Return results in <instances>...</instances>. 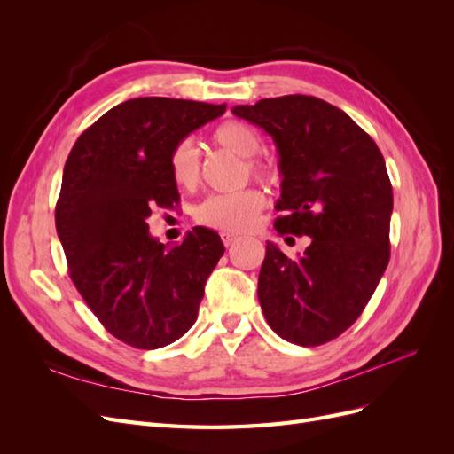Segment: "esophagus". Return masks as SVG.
Returning <instances> with one entry per match:
<instances>
[{"mask_svg":"<svg viewBox=\"0 0 454 454\" xmlns=\"http://www.w3.org/2000/svg\"><path fill=\"white\" fill-rule=\"evenodd\" d=\"M222 240H223L225 246H232L239 240V237L232 235V232H222Z\"/></svg>","mask_w":454,"mask_h":454,"instance_id":"34e87169","label":"esophagus"}]
</instances>
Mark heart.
Listing matches in <instances>:
<instances>
[{"label":"heart","instance_id":"b5f03b06","mask_svg":"<svg viewBox=\"0 0 454 454\" xmlns=\"http://www.w3.org/2000/svg\"><path fill=\"white\" fill-rule=\"evenodd\" d=\"M212 140L223 149H229L240 159H246V168L261 182L277 180V170L265 160L254 159L261 149L259 134L242 121H227L219 125ZM170 176L177 187L193 189L200 180V159L195 144L191 140H182L170 153ZM265 206V197L257 189H244L237 193L210 195L202 200L195 219L204 225L223 232H244L254 227L257 217Z\"/></svg>","mask_w":454,"mask_h":454}]
</instances>
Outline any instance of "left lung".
Returning <instances> with one entry per match:
<instances>
[{"instance_id":"8db88e82","label":"left lung","mask_w":454,"mask_h":454,"mask_svg":"<svg viewBox=\"0 0 454 454\" xmlns=\"http://www.w3.org/2000/svg\"><path fill=\"white\" fill-rule=\"evenodd\" d=\"M278 149L274 227L307 235L299 259L267 242L257 297L269 325L301 347L333 340L358 320L390 259L392 184L380 149L342 109L305 94L235 106Z\"/></svg>"}]
</instances>
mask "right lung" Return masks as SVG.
<instances>
[{
	"instance_id": "right-lung-1",
	"label": "right lung",
	"mask_w": 454,
	"mask_h": 454,
	"mask_svg": "<svg viewBox=\"0 0 454 454\" xmlns=\"http://www.w3.org/2000/svg\"><path fill=\"white\" fill-rule=\"evenodd\" d=\"M225 107L132 98L90 125L67 155L54 222L70 277L107 332L134 348L167 347L189 332L225 252L212 229L193 227L168 248L147 225L155 206L180 202L172 149Z\"/></svg>"
}]
</instances>
